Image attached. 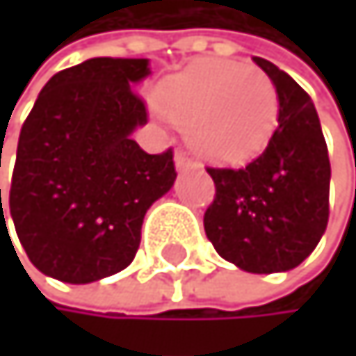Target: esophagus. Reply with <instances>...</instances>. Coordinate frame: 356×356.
<instances>
[{
    "mask_svg": "<svg viewBox=\"0 0 356 356\" xmlns=\"http://www.w3.org/2000/svg\"><path fill=\"white\" fill-rule=\"evenodd\" d=\"M192 166H194V162H192L184 152H177V154H175V168L179 170V172H181V170H188V168H192Z\"/></svg>",
    "mask_w": 356,
    "mask_h": 356,
    "instance_id": "1",
    "label": "esophagus"
}]
</instances>
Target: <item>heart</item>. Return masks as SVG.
Masks as SVG:
<instances>
[{"label":"heart","mask_w":356,"mask_h":356,"mask_svg":"<svg viewBox=\"0 0 356 356\" xmlns=\"http://www.w3.org/2000/svg\"><path fill=\"white\" fill-rule=\"evenodd\" d=\"M158 106L188 130L192 152L218 166L261 156L277 126V91L265 70L237 61H198L158 87Z\"/></svg>","instance_id":"obj_1"}]
</instances>
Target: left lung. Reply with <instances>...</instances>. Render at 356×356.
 <instances>
[{"label": "left lung", "mask_w": 356, "mask_h": 356, "mask_svg": "<svg viewBox=\"0 0 356 356\" xmlns=\"http://www.w3.org/2000/svg\"><path fill=\"white\" fill-rule=\"evenodd\" d=\"M277 91V128L245 168H207L216 198L204 232L224 261L248 273L299 267L329 222L331 164L309 95L277 65L254 57Z\"/></svg>", "instance_id": "8db88e82"}]
</instances>
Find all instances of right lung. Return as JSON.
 Segmentation results:
<instances>
[{
	"label": "right lung",
	"mask_w": 356,
	"mask_h": 356,
	"mask_svg": "<svg viewBox=\"0 0 356 356\" xmlns=\"http://www.w3.org/2000/svg\"><path fill=\"white\" fill-rule=\"evenodd\" d=\"M149 74V59H87L57 72L25 119L6 204L44 275L89 284L126 269L147 209L172 188L170 149L152 156L132 138L147 124L132 87ZM0 211L8 230L1 190Z\"/></svg>",
	"instance_id": "add662e5"
}]
</instances>
